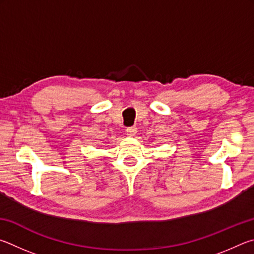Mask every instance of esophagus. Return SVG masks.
<instances>
[{"mask_svg": "<svg viewBox=\"0 0 254 254\" xmlns=\"http://www.w3.org/2000/svg\"><path fill=\"white\" fill-rule=\"evenodd\" d=\"M136 132H137V128L135 127V126H132V127H128L127 129H126V134L129 136V137H132V136H135L136 135Z\"/></svg>", "mask_w": 254, "mask_h": 254, "instance_id": "esophagus-1", "label": "esophagus"}]
</instances>
